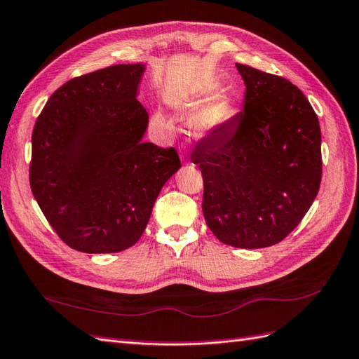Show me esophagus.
Wrapping results in <instances>:
<instances>
[{"instance_id": "obj_1", "label": "esophagus", "mask_w": 359, "mask_h": 359, "mask_svg": "<svg viewBox=\"0 0 359 359\" xmlns=\"http://www.w3.org/2000/svg\"><path fill=\"white\" fill-rule=\"evenodd\" d=\"M180 157H182V162H183V163H189V161H188V157H187L185 154H183V153H182V154H180Z\"/></svg>"}]
</instances>
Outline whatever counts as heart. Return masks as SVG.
Segmentation results:
<instances>
[{"mask_svg":"<svg viewBox=\"0 0 359 359\" xmlns=\"http://www.w3.org/2000/svg\"><path fill=\"white\" fill-rule=\"evenodd\" d=\"M219 93H220V87L217 84L203 86L196 95L187 97L185 101L182 102L180 111L187 116L194 114L200 106L208 101H211V99H214ZM231 114H232V110L229 104L224 101V99H215V101L206 104L196 114L194 123L200 133H211L214 130L220 128L223 123H226L228 119L231 118Z\"/></svg>","mask_w":359,"mask_h":359,"instance_id":"b5f03b06","label":"heart"}]
</instances>
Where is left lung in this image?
<instances>
[{"mask_svg": "<svg viewBox=\"0 0 359 359\" xmlns=\"http://www.w3.org/2000/svg\"><path fill=\"white\" fill-rule=\"evenodd\" d=\"M243 111L197 142L202 210L222 243L258 249L286 238L318 194L321 130L303 91L281 76L237 64Z\"/></svg>", "mask_w": 359, "mask_h": 359, "instance_id": "1", "label": "left lung"}]
</instances>
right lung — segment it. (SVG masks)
<instances>
[{
    "label": "right lung",
    "mask_w": 359,
    "mask_h": 359,
    "mask_svg": "<svg viewBox=\"0 0 359 359\" xmlns=\"http://www.w3.org/2000/svg\"><path fill=\"white\" fill-rule=\"evenodd\" d=\"M145 67L118 64L73 78L50 96L32 133L33 197L65 245L87 254L128 249L144 234L176 149L144 142L137 101Z\"/></svg>",
    "instance_id": "right-lung-1"
}]
</instances>
